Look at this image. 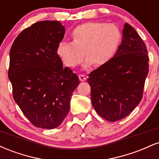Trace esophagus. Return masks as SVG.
<instances>
[{
  "label": "esophagus",
  "instance_id": "1",
  "mask_svg": "<svg viewBox=\"0 0 159 159\" xmlns=\"http://www.w3.org/2000/svg\"><path fill=\"white\" fill-rule=\"evenodd\" d=\"M78 77H79V79L81 81H84L87 79V77H86L84 75H79Z\"/></svg>",
  "mask_w": 159,
  "mask_h": 159
}]
</instances>
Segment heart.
Masks as SVG:
<instances>
[{"label":"heart","mask_w":159,"mask_h":159,"mask_svg":"<svg viewBox=\"0 0 159 159\" xmlns=\"http://www.w3.org/2000/svg\"><path fill=\"white\" fill-rule=\"evenodd\" d=\"M71 39V43L61 42L57 48V54L64 65L75 68L84 56L87 59L84 63V68H90L92 65L98 68L108 63L114 55L120 34L114 25L86 22L75 27Z\"/></svg>","instance_id":"obj_1"}]
</instances>
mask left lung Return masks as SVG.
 <instances>
[{
    "instance_id": "left-lung-1",
    "label": "left lung",
    "mask_w": 159,
    "mask_h": 159,
    "mask_svg": "<svg viewBox=\"0 0 159 159\" xmlns=\"http://www.w3.org/2000/svg\"><path fill=\"white\" fill-rule=\"evenodd\" d=\"M146 45L133 27L125 23L117 52L107 63L88 75L91 102L107 121L123 119L142 98L149 72Z\"/></svg>"
}]
</instances>
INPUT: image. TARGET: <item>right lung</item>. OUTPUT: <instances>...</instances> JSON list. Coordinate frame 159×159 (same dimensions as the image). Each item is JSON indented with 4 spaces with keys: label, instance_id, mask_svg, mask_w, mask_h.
<instances>
[{
    "label": "right lung",
    "instance_id": "right-lung-1",
    "mask_svg": "<svg viewBox=\"0 0 159 159\" xmlns=\"http://www.w3.org/2000/svg\"><path fill=\"white\" fill-rule=\"evenodd\" d=\"M66 27L57 21H38L16 37L10 52L8 77L14 100L36 127L52 129L68 114L78 75L57 54Z\"/></svg>",
    "mask_w": 159,
    "mask_h": 159
}]
</instances>
